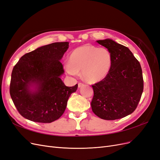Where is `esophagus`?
Returning a JSON list of instances; mask_svg holds the SVG:
<instances>
[{
    "label": "esophagus",
    "mask_w": 160,
    "mask_h": 160,
    "mask_svg": "<svg viewBox=\"0 0 160 160\" xmlns=\"http://www.w3.org/2000/svg\"><path fill=\"white\" fill-rule=\"evenodd\" d=\"M84 85V84L83 83H78V87H79V88H81V87L82 86H83Z\"/></svg>",
    "instance_id": "obj_1"
}]
</instances>
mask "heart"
Returning <instances> with one entry per match:
<instances>
[{"instance_id": "b5f03b06", "label": "heart", "mask_w": 160, "mask_h": 160, "mask_svg": "<svg viewBox=\"0 0 160 160\" xmlns=\"http://www.w3.org/2000/svg\"><path fill=\"white\" fill-rule=\"evenodd\" d=\"M111 66V57L108 49L85 45L71 52L69 62L65 64L67 72L77 76L82 71L83 78L89 83H95L107 76Z\"/></svg>"}]
</instances>
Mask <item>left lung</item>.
I'll list each match as a JSON object with an SVG mask.
<instances>
[{"mask_svg": "<svg viewBox=\"0 0 160 160\" xmlns=\"http://www.w3.org/2000/svg\"><path fill=\"white\" fill-rule=\"evenodd\" d=\"M97 42L109 51L111 66L107 76L92 85V111L105 120L126 117L137 108L143 93L141 65L128 47L110 38Z\"/></svg>", "mask_w": 160, "mask_h": 160, "instance_id": "obj_1", "label": "left lung"}]
</instances>
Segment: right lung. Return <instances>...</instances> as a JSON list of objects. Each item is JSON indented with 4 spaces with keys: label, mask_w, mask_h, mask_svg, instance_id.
<instances>
[{
    "label": "right lung",
    "mask_w": 160,
    "mask_h": 160,
    "mask_svg": "<svg viewBox=\"0 0 160 160\" xmlns=\"http://www.w3.org/2000/svg\"><path fill=\"white\" fill-rule=\"evenodd\" d=\"M68 42H53L26 53L14 65L10 95L23 118L38 123H51L66 109L67 101L78 85L67 87L60 77V62L69 48Z\"/></svg>",
    "instance_id": "obj_1"
}]
</instances>
